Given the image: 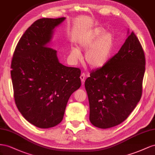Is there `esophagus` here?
<instances>
[{"instance_id":"esophagus-1","label":"esophagus","mask_w":155,"mask_h":155,"mask_svg":"<svg viewBox=\"0 0 155 155\" xmlns=\"http://www.w3.org/2000/svg\"><path fill=\"white\" fill-rule=\"evenodd\" d=\"M80 78H81V82H82V84L83 85L84 84V81H85V78H86L85 73H82L81 74Z\"/></svg>"}]
</instances>
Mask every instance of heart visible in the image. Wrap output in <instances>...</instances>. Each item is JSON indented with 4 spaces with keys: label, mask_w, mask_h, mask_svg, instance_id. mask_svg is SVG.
Returning <instances> with one entry per match:
<instances>
[{
    "label": "heart",
    "mask_w": 155,
    "mask_h": 155,
    "mask_svg": "<svg viewBox=\"0 0 155 155\" xmlns=\"http://www.w3.org/2000/svg\"><path fill=\"white\" fill-rule=\"evenodd\" d=\"M105 31L103 28H96L79 38V50L86 51L85 62L93 69L103 68L108 62L114 45V35L111 32ZM73 47L70 51V58L77 63L82 58L81 51Z\"/></svg>",
    "instance_id": "b5f03b06"
}]
</instances>
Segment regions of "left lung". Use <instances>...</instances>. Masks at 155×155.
Listing matches in <instances>:
<instances>
[{
  "mask_svg": "<svg viewBox=\"0 0 155 155\" xmlns=\"http://www.w3.org/2000/svg\"><path fill=\"white\" fill-rule=\"evenodd\" d=\"M145 65L142 47L132 32L116 55L90 73L85 88L93 125L108 129L128 117L141 99Z\"/></svg>",
  "mask_w": 155,
  "mask_h": 155,
  "instance_id": "obj_1",
  "label": "left lung"
}]
</instances>
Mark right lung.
Returning <instances> with one entry per match:
<instances>
[{
    "instance_id": "right-lung-1",
    "label": "right lung",
    "mask_w": 155,
    "mask_h": 155,
    "mask_svg": "<svg viewBox=\"0 0 155 155\" xmlns=\"http://www.w3.org/2000/svg\"><path fill=\"white\" fill-rule=\"evenodd\" d=\"M65 19L35 21L19 39L12 60L17 107L25 119L41 129L62 121L70 96L81 86L80 69L60 64L57 51L48 47L53 30Z\"/></svg>"
}]
</instances>
